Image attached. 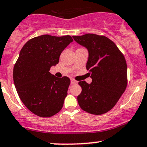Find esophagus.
I'll return each mask as SVG.
<instances>
[{"mask_svg":"<svg viewBox=\"0 0 147 147\" xmlns=\"http://www.w3.org/2000/svg\"><path fill=\"white\" fill-rule=\"evenodd\" d=\"M77 83H78V82H77L76 80H74V79H71V84H76Z\"/></svg>","mask_w":147,"mask_h":147,"instance_id":"34e87169","label":"esophagus"}]
</instances>
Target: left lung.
Returning a JSON list of instances; mask_svg holds the SVG:
<instances>
[{
	"instance_id": "left-lung-1",
	"label": "left lung",
	"mask_w": 147,
	"mask_h": 147,
	"mask_svg": "<svg viewBox=\"0 0 147 147\" xmlns=\"http://www.w3.org/2000/svg\"><path fill=\"white\" fill-rule=\"evenodd\" d=\"M72 37L88 49L86 69L92 79L91 84L79 82L82 87L78 96L79 105L90 114L106 113L115 106L126 89L125 58L115 43L103 35L86 34Z\"/></svg>"
}]
</instances>
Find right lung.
Instances as JSON below:
<instances>
[{"label": "right lung", "mask_w": 147, "mask_h": 147, "mask_svg": "<svg viewBox=\"0 0 147 147\" xmlns=\"http://www.w3.org/2000/svg\"><path fill=\"white\" fill-rule=\"evenodd\" d=\"M72 41L69 35H41L29 39L21 49L14 65V84L24 106L38 116L49 118L63 108L70 80L56 78L49 70Z\"/></svg>", "instance_id": "1"}]
</instances>
